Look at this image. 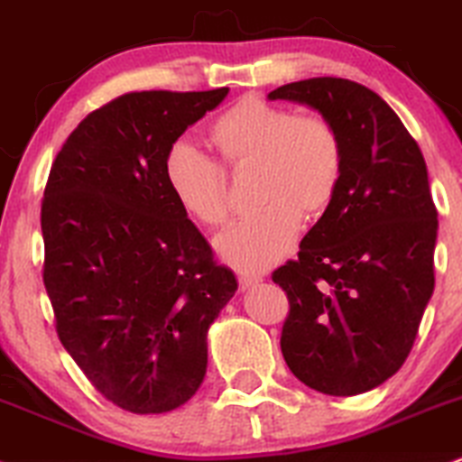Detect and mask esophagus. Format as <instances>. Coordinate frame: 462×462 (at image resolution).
<instances>
[{"label":"esophagus","mask_w":462,"mask_h":462,"mask_svg":"<svg viewBox=\"0 0 462 462\" xmlns=\"http://www.w3.org/2000/svg\"><path fill=\"white\" fill-rule=\"evenodd\" d=\"M259 281H262V276L259 274H248V273H242L240 274V290H251L253 285H257Z\"/></svg>","instance_id":"1"}]
</instances>
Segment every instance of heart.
Wrapping results in <instances>:
<instances>
[{
    "label": "heart",
    "instance_id": "1",
    "mask_svg": "<svg viewBox=\"0 0 462 462\" xmlns=\"http://www.w3.org/2000/svg\"><path fill=\"white\" fill-rule=\"evenodd\" d=\"M208 138L226 166H257L254 200L263 205L220 233L216 251L226 263L262 273L285 257L298 237V218L322 216L344 175L337 129L322 116H296L259 97H244L209 125ZM171 194L192 220L218 226L229 216L225 171L189 144L168 151Z\"/></svg>",
    "mask_w": 462,
    "mask_h": 462
}]
</instances>
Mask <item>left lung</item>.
<instances>
[{
    "mask_svg": "<svg viewBox=\"0 0 462 462\" xmlns=\"http://www.w3.org/2000/svg\"><path fill=\"white\" fill-rule=\"evenodd\" d=\"M268 99L318 110L344 146L333 203L296 262L273 274L290 300L281 352L319 393H365L402 367L435 290L439 222L424 155L398 114L356 81L302 79Z\"/></svg>",
    "mask_w": 462,
    "mask_h": 462,
    "instance_id": "1",
    "label": "left lung"
}]
</instances>
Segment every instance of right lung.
<instances>
[{
  "label": "right lung",
  "mask_w": 462,
  "mask_h": 462,
  "mask_svg": "<svg viewBox=\"0 0 462 462\" xmlns=\"http://www.w3.org/2000/svg\"><path fill=\"white\" fill-rule=\"evenodd\" d=\"M226 95L118 97L75 127L49 172L42 281L58 337L129 413H168L199 392L208 330L237 290L164 175L172 144Z\"/></svg>",
  "instance_id": "right-lung-1"
}]
</instances>
